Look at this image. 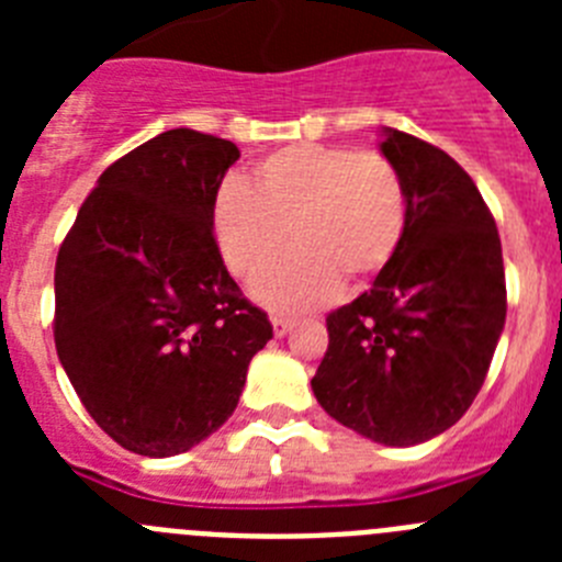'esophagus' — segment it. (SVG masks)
Listing matches in <instances>:
<instances>
[{"instance_id": "34e87169", "label": "esophagus", "mask_w": 562, "mask_h": 562, "mask_svg": "<svg viewBox=\"0 0 562 562\" xmlns=\"http://www.w3.org/2000/svg\"><path fill=\"white\" fill-rule=\"evenodd\" d=\"M270 321H272V331H276V337H284L286 331L292 329V324H295V321L286 315H272Z\"/></svg>"}]
</instances>
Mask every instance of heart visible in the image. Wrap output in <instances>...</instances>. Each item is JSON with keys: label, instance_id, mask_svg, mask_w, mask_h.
I'll return each mask as SVG.
<instances>
[{"label": "heart", "instance_id": "b5f03b06", "mask_svg": "<svg viewBox=\"0 0 562 562\" xmlns=\"http://www.w3.org/2000/svg\"><path fill=\"white\" fill-rule=\"evenodd\" d=\"M408 231V188L376 148L295 143L267 154L245 182H227L213 205L225 265L256 281L290 247L297 250L258 281L278 310H304L346 278L366 284L391 265Z\"/></svg>", "mask_w": 562, "mask_h": 562}]
</instances>
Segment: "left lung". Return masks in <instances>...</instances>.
Instances as JSON below:
<instances>
[{
	"label": "left lung",
	"mask_w": 562,
	"mask_h": 562,
	"mask_svg": "<svg viewBox=\"0 0 562 562\" xmlns=\"http://www.w3.org/2000/svg\"><path fill=\"white\" fill-rule=\"evenodd\" d=\"M380 151L408 188V231L374 286L329 312L312 391L346 428L408 448L473 405L504 331L506 278L473 177L400 128H385Z\"/></svg>",
	"instance_id": "left-lung-1"
}]
</instances>
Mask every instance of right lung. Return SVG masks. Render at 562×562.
<instances>
[{"label": "right lung", "instance_id": "obj_1", "mask_svg": "<svg viewBox=\"0 0 562 562\" xmlns=\"http://www.w3.org/2000/svg\"><path fill=\"white\" fill-rule=\"evenodd\" d=\"M236 160V143L213 134H157L101 173L58 250V360L98 428L132 453L166 459L220 430L272 337L213 236Z\"/></svg>", "mask_w": 562, "mask_h": 562}]
</instances>
